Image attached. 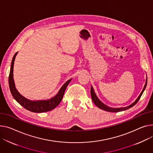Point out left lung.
Segmentation results:
<instances>
[{
	"instance_id": "8db88e82",
	"label": "left lung",
	"mask_w": 153,
	"mask_h": 153,
	"mask_svg": "<svg viewBox=\"0 0 153 153\" xmlns=\"http://www.w3.org/2000/svg\"><path fill=\"white\" fill-rule=\"evenodd\" d=\"M146 84H147V78H146V84L145 85V87L143 89V90H142L141 93L140 94V95H139V97H138V98L135 100V102H134L133 103H132L131 105L128 106H126V107H123V108H111V107H109L108 106H106V105H105L104 103H103L101 101L97 98V95H95V92H94V88L92 87V86H91V89H90V94H91V99H92V101H94V103L100 109H103L105 111H109V112H114V113H117V112H119V111H125V110H127L130 108H131L132 106H134L135 105L137 104V103L138 102V101H139L141 96L142 95V94H143V91L146 88Z\"/></svg>"
}]
</instances>
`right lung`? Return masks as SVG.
<instances>
[{
    "label": "right lung",
    "instance_id": "obj_1",
    "mask_svg": "<svg viewBox=\"0 0 153 153\" xmlns=\"http://www.w3.org/2000/svg\"><path fill=\"white\" fill-rule=\"evenodd\" d=\"M16 52L15 55L13 56V58L12 59V62L11 64V68H10V71L8 77V84H9V87L11 94L15 100L17 101L19 105H21L23 107H24L25 109L34 112V113H44V112H47L55 108L62 101L65 90L69 84V83L71 82V80L72 79L68 80L67 82L62 86V87L60 88L58 93L53 98H50L49 100H39V101H32L29 100L28 99H26L24 97H23L22 95H20L17 90L15 88V83L13 80V65H14V62L15 56L17 55Z\"/></svg>",
    "mask_w": 153,
    "mask_h": 153
}]
</instances>
